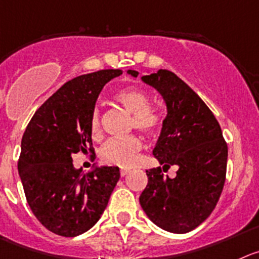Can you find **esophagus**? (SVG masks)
<instances>
[{
	"label": "esophagus",
	"instance_id": "34e87169",
	"mask_svg": "<svg viewBox=\"0 0 259 259\" xmlns=\"http://www.w3.org/2000/svg\"><path fill=\"white\" fill-rule=\"evenodd\" d=\"M127 174H129V170H125V168H121V170H120V175H121V178L126 176Z\"/></svg>",
	"mask_w": 259,
	"mask_h": 259
}]
</instances>
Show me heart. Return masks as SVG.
<instances>
[{
  "label": "heart",
  "mask_w": 259,
  "mask_h": 259,
  "mask_svg": "<svg viewBox=\"0 0 259 259\" xmlns=\"http://www.w3.org/2000/svg\"><path fill=\"white\" fill-rule=\"evenodd\" d=\"M115 101L132 113L130 126L146 134H154L163 124L161 110L149 105V97L139 88L129 87L120 89L115 94ZM89 132L93 139L102 137L100 111L93 110L89 117ZM142 141L135 135L125 138H113L106 142L100 151V158L103 163L118 167H129L134 163L138 153L142 151Z\"/></svg>",
  "instance_id": "b5f03b06"
}]
</instances>
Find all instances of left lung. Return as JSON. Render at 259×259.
Listing matches in <instances>:
<instances>
[{
  "label": "left lung",
  "mask_w": 259,
  "mask_h": 259,
  "mask_svg": "<svg viewBox=\"0 0 259 259\" xmlns=\"http://www.w3.org/2000/svg\"><path fill=\"white\" fill-rule=\"evenodd\" d=\"M137 78L139 72L127 70ZM167 107L153 156L163 165H178L174 179L161 167L147 170L148 184L139 203L153 224L166 231L185 234L199 226L216 207L224 189L228 144L212 111L200 97L168 70L142 76Z\"/></svg>",
  "instance_id": "8db88e82"
}]
</instances>
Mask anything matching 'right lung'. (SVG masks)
Segmentation results:
<instances>
[{"mask_svg": "<svg viewBox=\"0 0 259 259\" xmlns=\"http://www.w3.org/2000/svg\"><path fill=\"white\" fill-rule=\"evenodd\" d=\"M122 71L100 70L65 83L35 111L23 139L18 170L26 202L38 221L57 235L93 228L120 179L115 166L75 168L72 154L96 157L89 117L103 87Z\"/></svg>", "mask_w": 259, "mask_h": 259, "instance_id": "1", "label": "right lung"}]
</instances>
